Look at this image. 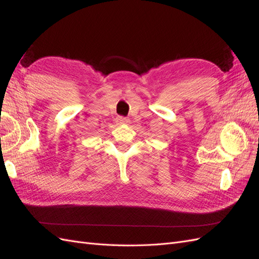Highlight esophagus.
Listing matches in <instances>:
<instances>
[{"label":"esophagus","instance_id":"obj_1","mask_svg":"<svg viewBox=\"0 0 259 259\" xmlns=\"http://www.w3.org/2000/svg\"><path fill=\"white\" fill-rule=\"evenodd\" d=\"M117 122H120L122 124H127L130 122V120L125 116H119V117H117Z\"/></svg>","mask_w":259,"mask_h":259}]
</instances>
